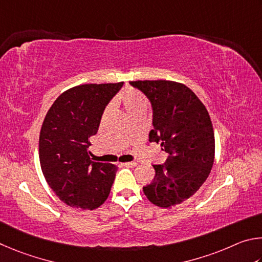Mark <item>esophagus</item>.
I'll return each instance as SVG.
<instances>
[{"mask_svg":"<svg viewBox=\"0 0 262 262\" xmlns=\"http://www.w3.org/2000/svg\"><path fill=\"white\" fill-rule=\"evenodd\" d=\"M124 167H128V168H134L137 166L136 162H125V163H122Z\"/></svg>","mask_w":262,"mask_h":262,"instance_id":"1","label":"esophagus"}]
</instances>
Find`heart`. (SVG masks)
Instances as JSON below:
<instances>
[{
  "instance_id": "heart-1",
  "label": "heart",
  "mask_w": 262,
  "mask_h": 262,
  "mask_svg": "<svg viewBox=\"0 0 262 262\" xmlns=\"http://www.w3.org/2000/svg\"><path fill=\"white\" fill-rule=\"evenodd\" d=\"M118 102L123 105V108L125 109L127 115L134 114L139 109L147 108V99H146L143 94L139 93V92L134 91V90L125 91L124 93L119 95ZM108 113H109V108L104 110V116Z\"/></svg>"
}]
</instances>
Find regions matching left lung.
Returning <instances> with one entry per match:
<instances>
[{
    "label": "left lung",
    "mask_w": 262,
    "mask_h": 262,
    "mask_svg": "<svg viewBox=\"0 0 262 262\" xmlns=\"http://www.w3.org/2000/svg\"><path fill=\"white\" fill-rule=\"evenodd\" d=\"M130 84L147 96L153 108L150 143L169 154L154 164L152 183L143 187L150 203L168 208L193 195L207 180L214 163L213 124L204 103L184 84L170 80H137Z\"/></svg>",
    "instance_id": "1"
}]
</instances>
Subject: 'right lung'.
Here are the masks:
<instances>
[{
	"label": "right lung",
	"instance_id": "obj_1",
	"mask_svg": "<svg viewBox=\"0 0 262 262\" xmlns=\"http://www.w3.org/2000/svg\"><path fill=\"white\" fill-rule=\"evenodd\" d=\"M122 86L72 87L46 115L39 138L41 170L50 189L70 207L94 209L108 198L117 167L91 161L90 137L96 135L105 105Z\"/></svg>",
	"mask_w": 262,
	"mask_h": 262
}]
</instances>
